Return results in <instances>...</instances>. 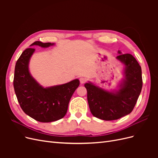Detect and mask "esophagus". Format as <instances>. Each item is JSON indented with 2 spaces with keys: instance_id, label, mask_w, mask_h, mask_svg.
Masks as SVG:
<instances>
[{
  "instance_id": "obj_1",
  "label": "esophagus",
  "mask_w": 158,
  "mask_h": 158,
  "mask_svg": "<svg viewBox=\"0 0 158 158\" xmlns=\"http://www.w3.org/2000/svg\"><path fill=\"white\" fill-rule=\"evenodd\" d=\"M85 82H86V78H83V77H81L80 78V84H84Z\"/></svg>"
}]
</instances>
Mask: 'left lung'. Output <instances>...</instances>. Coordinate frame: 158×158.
<instances>
[{
    "mask_svg": "<svg viewBox=\"0 0 158 158\" xmlns=\"http://www.w3.org/2000/svg\"><path fill=\"white\" fill-rule=\"evenodd\" d=\"M120 54L116 58L125 66L124 76L118 89L105 90L89 82L84 84L87 89L88 102L93 115L105 121L117 120L130 114L135 107L142 88L141 66L131 54Z\"/></svg>",
    "mask_w": 158,
    "mask_h": 158,
    "instance_id": "left-lung-1",
    "label": "left lung"
}]
</instances>
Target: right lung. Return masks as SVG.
Returning a JSON list of instances; mask_svg holds the SVG:
<instances>
[{
    "instance_id": "right-lung-1",
    "label": "right lung",
    "mask_w": 158,
    "mask_h": 158,
    "mask_svg": "<svg viewBox=\"0 0 158 158\" xmlns=\"http://www.w3.org/2000/svg\"><path fill=\"white\" fill-rule=\"evenodd\" d=\"M51 43L35 41L30 45L47 48ZM35 49L23 51L14 70V88L22 109L26 114L41 123L55 121L63 118L67 112L72 95L79 85L78 79L61 85L44 88L32 77L29 70L30 60Z\"/></svg>"
}]
</instances>
